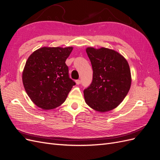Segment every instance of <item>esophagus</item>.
Instances as JSON below:
<instances>
[{"instance_id": "1", "label": "esophagus", "mask_w": 160, "mask_h": 160, "mask_svg": "<svg viewBox=\"0 0 160 160\" xmlns=\"http://www.w3.org/2000/svg\"><path fill=\"white\" fill-rule=\"evenodd\" d=\"M75 83L77 85H79L81 83V81L80 80H77L75 81Z\"/></svg>"}]
</instances>
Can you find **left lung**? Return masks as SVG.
<instances>
[{
    "label": "left lung",
    "mask_w": 160,
    "mask_h": 160,
    "mask_svg": "<svg viewBox=\"0 0 160 160\" xmlns=\"http://www.w3.org/2000/svg\"><path fill=\"white\" fill-rule=\"evenodd\" d=\"M93 68V81L84 90L85 103L105 113L116 108L129 91L132 75L125 58L113 49L101 47L86 49Z\"/></svg>",
    "instance_id": "8db88e82"
}]
</instances>
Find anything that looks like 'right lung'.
Instances as JSON below:
<instances>
[{
	"mask_svg": "<svg viewBox=\"0 0 160 160\" xmlns=\"http://www.w3.org/2000/svg\"><path fill=\"white\" fill-rule=\"evenodd\" d=\"M72 49V47H43L28 57L22 71V83L37 107L49 110L65 102L75 85L65 64Z\"/></svg>",
	"mask_w": 160,
	"mask_h": 160,
	"instance_id": "obj_1",
	"label": "right lung"
}]
</instances>
